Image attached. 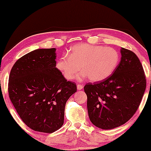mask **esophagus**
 Returning a JSON list of instances; mask_svg holds the SVG:
<instances>
[{
    "mask_svg": "<svg viewBox=\"0 0 151 151\" xmlns=\"http://www.w3.org/2000/svg\"><path fill=\"white\" fill-rule=\"evenodd\" d=\"M83 88V85H80V84L77 85V90H81Z\"/></svg>",
    "mask_w": 151,
    "mask_h": 151,
    "instance_id": "34e87169",
    "label": "esophagus"
}]
</instances>
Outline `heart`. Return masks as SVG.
<instances>
[{
  "label": "heart",
  "instance_id": "b5f03b06",
  "mask_svg": "<svg viewBox=\"0 0 151 151\" xmlns=\"http://www.w3.org/2000/svg\"><path fill=\"white\" fill-rule=\"evenodd\" d=\"M119 58L118 52L113 48L83 43L73 46L68 56L59 59L56 67L68 80L75 78L81 66L84 71L76 79L81 81L89 77L92 81H100L114 73Z\"/></svg>",
  "mask_w": 151,
  "mask_h": 151
}]
</instances>
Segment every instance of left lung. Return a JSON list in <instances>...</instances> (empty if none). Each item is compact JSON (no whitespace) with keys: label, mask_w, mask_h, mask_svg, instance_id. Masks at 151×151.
<instances>
[{"label":"left lung","mask_w":151,"mask_h":151,"mask_svg":"<svg viewBox=\"0 0 151 151\" xmlns=\"http://www.w3.org/2000/svg\"><path fill=\"white\" fill-rule=\"evenodd\" d=\"M120 53L121 60L111 76L84 86L89 118L102 129L116 128L130 120L146 90V76L138 57L124 48Z\"/></svg>","instance_id":"obj_1"}]
</instances>
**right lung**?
Segmentation results:
<instances>
[{"mask_svg":"<svg viewBox=\"0 0 151 151\" xmlns=\"http://www.w3.org/2000/svg\"><path fill=\"white\" fill-rule=\"evenodd\" d=\"M56 48L33 50L16 61L10 72L9 99L25 124L51 133L64 121L65 103L76 92L56 68Z\"/></svg>","mask_w":151,"mask_h":151,"instance_id":"obj_1","label":"right lung"}]
</instances>
